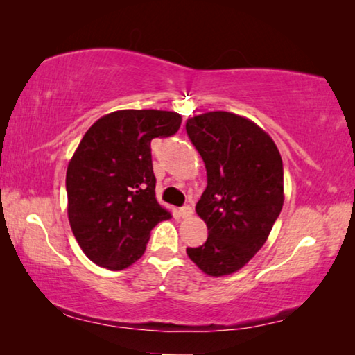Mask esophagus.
<instances>
[{
    "instance_id": "1",
    "label": "esophagus",
    "mask_w": 355,
    "mask_h": 355,
    "mask_svg": "<svg viewBox=\"0 0 355 355\" xmlns=\"http://www.w3.org/2000/svg\"><path fill=\"white\" fill-rule=\"evenodd\" d=\"M178 214L182 216V218H189V216L192 214V207L189 205H184L178 209Z\"/></svg>"
}]
</instances>
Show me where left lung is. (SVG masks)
Returning a JSON list of instances; mask_svg holds the SVG:
<instances>
[{
  "label": "left lung",
  "mask_w": 355,
  "mask_h": 355,
  "mask_svg": "<svg viewBox=\"0 0 355 355\" xmlns=\"http://www.w3.org/2000/svg\"><path fill=\"white\" fill-rule=\"evenodd\" d=\"M186 133L207 169L196 211L208 238L186 254L213 277L236 272L266 243L284 207V163L274 141L249 119L225 111L191 117Z\"/></svg>",
  "instance_id": "obj_1"
}]
</instances>
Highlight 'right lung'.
Masks as SVG:
<instances>
[{"instance_id":"1","label":"right lung","mask_w":355,"mask_h":355,"mask_svg":"<svg viewBox=\"0 0 355 355\" xmlns=\"http://www.w3.org/2000/svg\"><path fill=\"white\" fill-rule=\"evenodd\" d=\"M171 111L123 110L98 119L67 167L69 220L84 254L120 271L139 260L150 232L171 213L156 202L150 144L178 131Z\"/></svg>"}]
</instances>
